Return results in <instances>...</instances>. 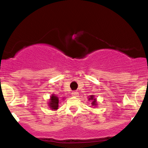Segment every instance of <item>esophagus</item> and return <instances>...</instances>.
<instances>
[{
    "label": "esophagus",
    "mask_w": 148,
    "mask_h": 148,
    "mask_svg": "<svg viewBox=\"0 0 148 148\" xmlns=\"http://www.w3.org/2000/svg\"><path fill=\"white\" fill-rule=\"evenodd\" d=\"M72 95L74 97H78L79 96V92L77 91H73L72 92Z\"/></svg>",
    "instance_id": "34e87169"
}]
</instances>
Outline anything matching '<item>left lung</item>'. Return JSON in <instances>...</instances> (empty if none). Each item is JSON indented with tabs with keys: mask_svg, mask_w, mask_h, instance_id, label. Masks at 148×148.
I'll list each match as a JSON object with an SVG mask.
<instances>
[{
	"mask_svg": "<svg viewBox=\"0 0 148 148\" xmlns=\"http://www.w3.org/2000/svg\"><path fill=\"white\" fill-rule=\"evenodd\" d=\"M89 99V100H93L92 102V103H91L92 106H96V105H97V103H97L96 102V99L94 97V96L91 95L89 99Z\"/></svg>",
	"mask_w": 148,
	"mask_h": 148,
	"instance_id": "obj_1",
	"label": "left lung"
}]
</instances>
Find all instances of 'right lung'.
Segmentation results:
<instances>
[{
    "label": "right lung",
    "instance_id": "1",
    "mask_svg": "<svg viewBox=\"0 0 148 148\" xmlns=\"http://www.w3.org/2000/svg\"><path fill=\"white\" fill-rule=\"evenodd\" d=\"M58 102H59V99L57 96L52 95L51 96L50 101H49V106L50 107V108H51V110H57L58 107Z\"/></svg>",
    "mask_w": 148,
    "mask_h": 148
}]
</instances>
